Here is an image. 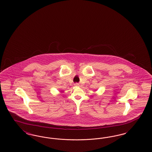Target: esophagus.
Returning a JSON list of instances; mask_svg holds the SVG:
<instances>
[{
    "label": "esophagus",
    "instance_id": "34e87169",
    "mask_svg": "<svg viewBox=\"0 0 152 152\" xmlns=\"http://www.w3.org/2000/svg\"><path fill=\"white\" fill-rule=\"evenodd\" d=\"M79 85V84L78 83H75V86H78Z\"/></svg>",
    "mask_w": 152,
    "mask_h": 152
}]
</instances>
